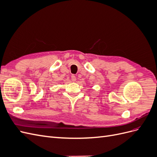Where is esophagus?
Masks as SVG:
<instances>
[{
    "instance_id": "1",
    "label": "esophagus",
    "mask_w": 157,
    "mask_h": 157,
    "mask_svg": "<svg viewBox=\"0 0 157 157\" xmlns=\"http://www.w3.org/2000/svg\"><path fill=\"white\" fill-rule=\"evenodd\" d=\"M76 80H77V78H76V77L74 75H71V80H72L73 82H75Z\"/></svg>"
}]
</instances>
